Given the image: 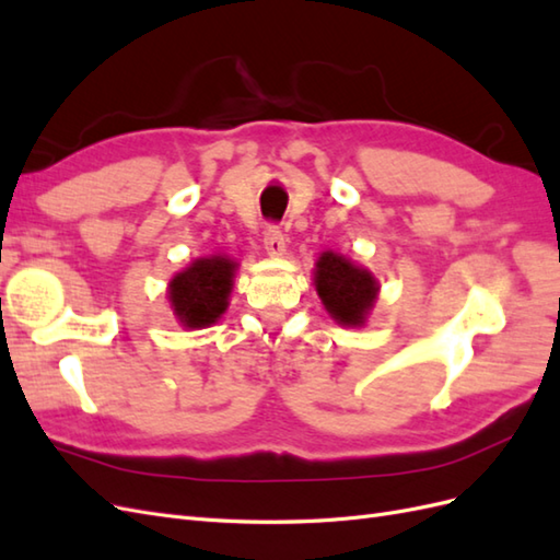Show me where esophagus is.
Instances as JSON below:
<instances>
[{"label":"esophagus","instance_id":"34e87169","mask_svg":"<svg viewBox=\"0 0 560 560\" xmlns=\"http://www.w3.org/2000/svg\"><path fill=\"white\" fill-rule=\"evenodd\" d=\"M264 247L268 252V257H284L287 252V241H284V233L278 229V226H268L264 231Z\"/></svg>","mask_w":560,"mask_h":560}]
</instances>
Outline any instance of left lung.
<instances>
[{
    "label": "left lung",
    "instance_id": "left-lung-1",
    "mask_svg": "<svg viewBox=\"0 0 560 560\" xmlns=\"http://www.w3.org/2000/svg\"><path fill=\"white\" fill-rule=\"evenodd\" d=\"M313 284L329 317L341 327H364L376 306L381 284L369 268L331 249L322 252L313 268Z\"/></svg>",
    "mask_w": 560,
    "mask_h": 560
}]
</instances>
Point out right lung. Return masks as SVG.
Listing matches in <instances>:
<instances>
[{
  "label": "right lung",
  "instance_id": "add662e5",
  "mask_svg": "<svg viewBox=\"0 0 560 560\" xmlns=\"http://www.w3.org/2000/svg\"><path fill=\"white\" fill-rule=\"evenodd\" d=\"M238 261L226 254L198 257L167 282V301L184 329H206L229 308Z\"/></svg>",
  "mask_w": 560,
  "mask_h": 560
}]
</instances>
